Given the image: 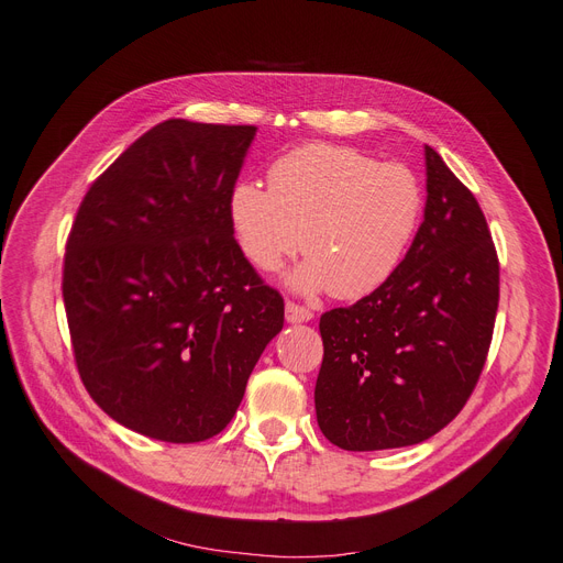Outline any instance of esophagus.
<instances>
[{
	"mask_svg": "<svg viewBox=\"0 0 563 563\" xmlns=\"http://www.w3.org/2000/svg\"><path fill=\"white\" fill-rule=\"evenodd\" d=\"M285 320L289 324H299V322H310L312 320V312L295 301H287L285 303Z\"/></svg>",
	"mask_w": 563,
	"mask_h": 563,
	"instance_id": "esophagus-1",
	"label": "esophagus"
}]
</instances>
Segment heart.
<instances>
[{
	"mask_svg": "<svg viewBox=\"0 0 563 563\" xmlns=\"http://www.w3.org/2000/svg\"><path fill=\"white\" fill-rule=\"evenodd\" d=\"M268 188L241 181L230 192L239 246L272 274L301 253L289 283L345 301L363 299L398 272L417 236L426 192L402 163H377L352 146L312 142L268 167Z\"/></svg>",
	"mask_w": 563,
	"mask_h": 563,
	"instance_id": "1",
	"label": "heart"
}]
</instances>
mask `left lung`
Wrapping results in <instances>:
<instances>
[{"label":"left lung","instance_id":"left-lung-1","mask_svg":"<svg viewBox=\"0 0 563 563\" xmlns=\"http://www.w3.org/2000/svg\"><path fill=\"white\" fill-rule=\"evenodd\" d=\"M426 213L373 295L320 317L314 411L345 451L411 446L449 426L481 377L499 306V260L472 195L426 144Z\"/></svg>","mask_w":563,"mask_h":563}]
</instances>
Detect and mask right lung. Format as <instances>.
Returning a JSON list of instances; mask_svg holds the SVG:
<instances>
[{"label":"right lung","mask_w":563,"mask_h":563,"mask_svg":"<svg viewBox=\"0 0 563 563\" xmlns=\"http://www.w3.org/2000/svg\"><path fill=\"white\" fill-rule=\"evenodd\" d=\"M255 126L167 119L91 184L62 295L85 388L110 419L192 444L221 432L285 320L243 257L230 192Z\"/></svg>","instance_id":"1"}]
</instances>
